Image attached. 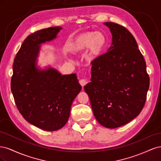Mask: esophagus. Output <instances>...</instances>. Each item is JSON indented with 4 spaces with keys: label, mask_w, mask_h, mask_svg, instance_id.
<instances>
[{
    "label": "esophagus",
    "mask_w": 161,
    "mask_h": 161,
    "mask_svg": "<svg viewBox=\"0 0 161 161\" xmlns=\"http://www.w3.org/2000/svg\"><path fill=\"white\" fill-rule=\"evenodd\" d=\"M79 83H80V85L82 86H84L85 85H86L87 84V81H86V79H83L80 80Z\"/></svg>",
    "instance_id": "esophagus-1"
}]
</instances>
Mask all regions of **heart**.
Masks as SVG:
<instances>
[{
  "mask_svg": "<svg viewBox=\"0 0 161 161\" xmlns=\"http://www.w3.org/2000/svg\"><path fill=\"white\" fill-rule=\"evenodd\" d=\"M106 43V37L100 31H91L82 33L78 36L70 45V50L79 52L88 47L89 55L95 57L103 51Z\"/></svg>",
  "mask_w": 161,
  "mask_h": 161,
  "instance_id": "1",
  "label": "heart"
}]
</instances>
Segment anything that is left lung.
<instances>
[{"mask_svg": "<svg viewBox=\"0 0 161 161\" xmlns=\"http://www.w3.org/2000/svg\"><path fill=\"white\" fill-rule=\"evenodd\" d=\"M103 24L112 34V45L91 62V82L84 89L97 121L112 129L128 124L140 114L150 79L132 34L119 24Z\"/></svg>", "mask_w": 161, "mask_h": 161, "instance_id": "obj_1", "label": "left lung"}]
</instances>
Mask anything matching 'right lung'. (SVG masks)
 <instances>
[{"instance_id": "add662e5", "label": "right lung", "mask_w": 161, "mask_h": 161, "mask_svg": "<svg viewBox=\"0 0 161 161\" xmlns=\"http://www.w3.org/2000/svg\"><path fill=\"white\" fill-rule=\"evenodd\" d=\"M61 30L53 27L30 34L13 65L11 88L17 109L29 123L46 131L58 130L66 124L82 89L76 74L62 75L52 68L37 67L41 44L54 40Z\"/></svg>"}]
</instances>
